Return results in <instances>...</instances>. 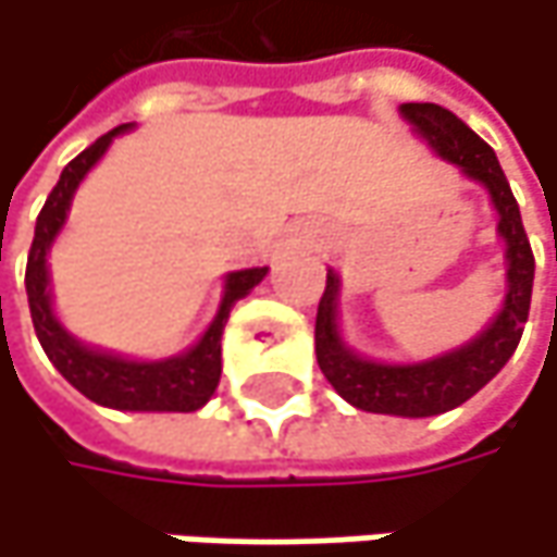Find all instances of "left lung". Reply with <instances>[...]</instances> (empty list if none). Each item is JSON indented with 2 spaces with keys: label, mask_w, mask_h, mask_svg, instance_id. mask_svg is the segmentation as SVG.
<instances>
[{
  "label": "left lung",
  "mask_w": 557,
  "mask_h": 557,
  "mask_svg": "<svg viewBox=\"0 0 557 557\" xmlns=\"http://www.w3.org/2000/svg\"><path fill=\"white\" fill-rule=\"evenodd\" d=\"M405 120L434 146V152L454 162L473 182H483L493 208L499 211V237L506 240V300L499 317L467 346L444 352L414 366H385L356 356L336 323L339 276L326 273V290L317 310V362L326 382L359 411L372 414H398V418H434L470 401L486 382L499 375V369L512 359L522 326L529 320L535 257L522 227V214L516 195L503 175L496 152L447 107L437 103H401Z\"/></svg>",
  "instance_id": "obj_1"
}]
</instances>
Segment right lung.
I'll use <instances>...</instances> for the list:
<instances>
[{"mask_svg": "<svg viewBox=\"0 0 557 557\" xmlns=\"http://www.w3.org/2000/svg\"><path fill=\"white\" fill-rule=\"evenodd\" d=\"M129 129V123L103 133L97 143H90L81 156H74L58 185L51 188L38 221H35V237L28 250V267H25V290H28V310L35 323V336L51 359V366L90 401L116 411H198L218 388L221 379V333L231 317V307L247 297L263 276L267 267H250V270H234L224 281V297L218 307V317L205 330V336L182 356L162 359V362H133L123 356H110L100 349L81 346L54 317L51 310V290H48V250L51 240L58 237L71 198L81 185V178L90 172V165L107 152L113 136Z\"/></svg>", "mask_w": 557, "mask_h": 557, "instance_id": "right-lung-1", "label": "right lung"}]
</instances>
